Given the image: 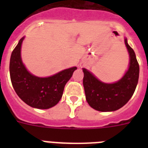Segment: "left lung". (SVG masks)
Wrapping results in <instances>:
<instances>
[{
    "instance_id": "obj_1",
    "label": "left lung",
    "mask_w": 148,
    "mask_h": 148,
    "mask_svg": "<svg viewBox=\"0 0 148 148\" xmlns=\"http://www.w3.org/2000/svg\"><path fill=\"white\" fill-rule=\"evenodd\" d=\"M124 42L128 51L130 64L128 70L121 80L114 84L103 83L83 68L86 100L95 110L104 112L118 110L128 102L134 93L139 78V64L127 39Z\"/></svg>"
}]
</instances>
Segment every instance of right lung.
<instances>
[{
  "mask_svg": "<svg viewBox=\"0 0 148 148\" xmlns=\"http://www.w3.org/2000/svg\"><path fill=\"white\" fill-rule=\"evenodd\" d=\"M24 38L19 40L10 56V76L13 88L27 105L38 109H48L59 102L65 84L77 67L64 70L47 77H38L31 74L23 64L21 57Z\"/></svg>",
  "mask_w": 148,
  "mask_h": 148,
  "instance_id": "right-lung-1",
  "label": "right lung"
}]
</instances>
